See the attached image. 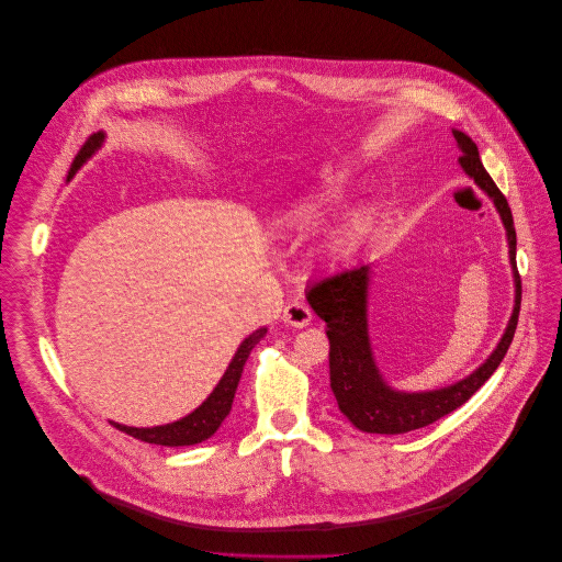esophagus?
<instances>
[{"label":"esophagus","mask_w":562,"mask_h":562,"mask_svg":"<svg viewBox=\"0 0 562 562\" xmlns=\"http://www.w3.org/2000/svg\"><path fill=\"white\" fill-rule=\"evenodd\" d=\"M283 321L292 327H305L312 321V310L303 301H290L283 310Z\"/></svg>","instance_id":"esophagus-1"}]
</instances>
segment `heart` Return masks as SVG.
Returning <instances> with one entry per match:
<instances>
[{"label":"heart","instance_id":"1","mask_svg":"<svg viewBox=\"0 0 562 562\" xmlns=\"http://www.w3.org/2000/svg\"><path fill=\"white\" fill-rule=\"evenodd\" d=\"M348 190H350V181L344 175L321 177V179L312 181L310 186H305L285 205L281 218L292 231H299V233L312 231L329 212L344 205V201L348 199ZM325 246H327L325 248L327 255H336V250H339V241L336 239H331Z\"/></svg>","mask_w":562,"mask_h":562}]
</instances>
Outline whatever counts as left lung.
Segmentation results:
<instances>
[{
	"label": "left lung",
	"mask_w": 562,
	"mask_h": 562,
	"mask_svg": "<svg viewBox=\"0 0 562 562\" xmlns=\"http://www.w3.org/2000/svg\"><path fill=\"white\" fill-rule=\"evenodd\" d=\"M461 150L459 164L470 179L492 199L507 235L514 277V310L492 355L465 379L425 392L392 387L381 374L368 327V290L372 263H361L341 274L318 281L307 292V303L327 323L329 387L348 420L368 434H405L425 427L468 403L496 372L514 339L520 312V277L516 270V231L507 199L483 168L476 144L461 131H452Z\"/></svg>",
	"instance_id": "8db88e82"
}]
</instances>
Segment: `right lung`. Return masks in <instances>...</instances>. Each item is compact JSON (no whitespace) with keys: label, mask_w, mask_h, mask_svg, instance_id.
<instances>
[{"label":"right lung","mask_w":562,"mask_h":562,"mask_svg":"<svg viewBox=\"0 0 562 562\" xmlns=\"http://www.w3.org/2000/svg\"><path fill=\"white\" fill-rule=\"evenodd\" d=\"M105 142V133L99 131L94 135L88 137V142L81 146V150L77 153L66 181H70L75 177V172L103 146ZM268 331V327H259L252 334H248L246 339L241 341V346L237 348L228 370L223 372L221 381L216 383V387L210 392V396L196 407L192 409L188 416L175 420V423H166V425H155V427H128V425H120L112 423L117 429L144 440V442H153V445H166V447H183V445H196L207 440L223 423L233 409V401H235V392L239 385V379L244 374V366L252 352V348L263 339Z\"/></svg>","instance_id":"1"}]
</instances>
